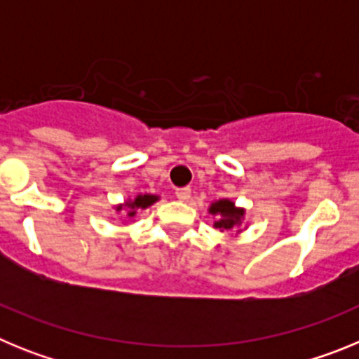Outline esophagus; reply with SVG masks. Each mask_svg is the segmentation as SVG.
I'll return each instance as SVG.
<instances>
[{
	"label": "esophagus",
	"mask_w": 359,
	"mask_h": 359,
	"mask_svg": "<svg viewBox=\"0 0 359 359\" xmlns=\"http://www.w3.org/2000/svg\"><path fill=\"white\" fill-rule=\"evenodd\" d=\"M176 198L180 199V201H189L190 199V189H177L176 190Z\"/></svg>",
	"instance_id": "34e87169"
}]
</instances>
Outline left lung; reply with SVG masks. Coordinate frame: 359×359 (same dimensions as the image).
Listing matches in <instances>:
<instances>
[{
	"instance_id": "left-lung-1",
	"label": "left lung",
	"mask_w": 359,
	"mask_h": 359,
	"mask_svg": "<svg viewBox=\"0 0 359 359\" xmlns=\"http://www.w3.org/2000/svg\"><path fill=\"white\" fill-rule=\"evenodd\" d=\"M208 212L217 217V221H214L215 228H219L221 231H236V236L241 231V224H243L244 215H246L244 208L237 207L236 203L228 198L212 203L208 207Z\"/></svg>"
}]
</instances>
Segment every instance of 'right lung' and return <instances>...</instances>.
Instances as JSON below:
<instances>
[{"label": "right lung", "mask_w": 359, "mask_h": 359, "mask_svg": "<svg viewBox=\"0 0 359 359\" xmlns=\"http://www.w3.org/2000/svg\"><path fill=\"white\" fill-rule=\"evenodd\" d=\"M160 199V196H154V194H138L135 196V198H128L123 203H120V205H115V210L116 212H126L128 214V217H135L136 215V210H145V208H149L151 205H154V203Z\"/></svg>", "instance_id": "add662e5"}]
</instances>
